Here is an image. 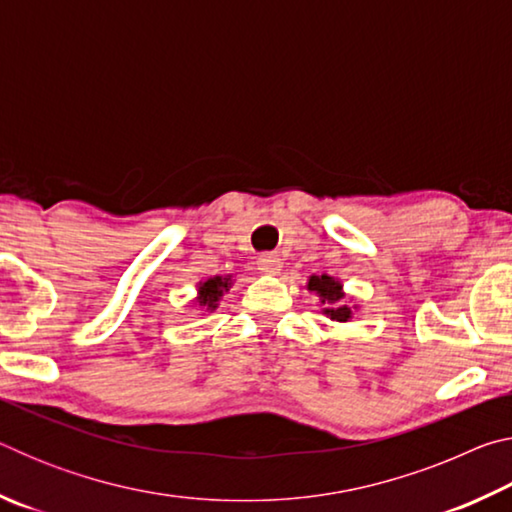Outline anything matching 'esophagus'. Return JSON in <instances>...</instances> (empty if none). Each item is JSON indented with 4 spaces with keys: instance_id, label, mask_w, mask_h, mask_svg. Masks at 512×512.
<instances>
[{
    "instance_id": "esophagus-1",
    "label": "esophagus",
    "mask_w": 512,
    "mask_h": 512,
    "mask_svg": "<svg viewBox=\"0 0 512 512\" xmlns=\"http://www.w3.org/2000/svg\"><path fill=\"white\" fill-rule=\"evenodd\" d=\"M257 266L264 275H275V273L282 271V259H280V255H275V253H266V255H259Z\"/></svg>"
}]
</instances>
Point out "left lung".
I'll return each mask as SVG.
<instances>
[{
	"mask_svg": "<svg viewBox=\"0 0 512 512\" xmlns=\"http://www.w3.org/2000/svg\"><path fill=\"white\" fill-rule=\"evenodd\" d=\"M309 291H316L320 296V302L325 305V314L332 320H339V323H345L350 318V307L343 302V291L341 284L329 275H311L309 280Z\"/></svg>",
	"mask_w": 512,
	"mask_h": 512,
	"instance_id": "8db88e82",
	"label": "left lung"
}]
</instances>
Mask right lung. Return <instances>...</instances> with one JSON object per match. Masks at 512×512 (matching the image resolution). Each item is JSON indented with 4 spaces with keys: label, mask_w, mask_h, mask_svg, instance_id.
I'll use <instances>...</instances> for the list:
<instances>
[{
    "label": "right lung",
    "mask_w": 512,
    "mask_h": 512,
    "mask_svg": "<svg viewBox=\"0 0 512 512\" xmlns=\"http://www.w3.org/2000/svg\"><path fill=\"white\" fill-rule=\"evenodd\" d=\"M230 284V275L228 277H210V280L203 282L201 287H198V291H201V296H198V302H201V307H207V309H214L216 302H219L223 289H228Z\"/></svg>",
    "instance_id": "obj_1"
}]
</instances>
